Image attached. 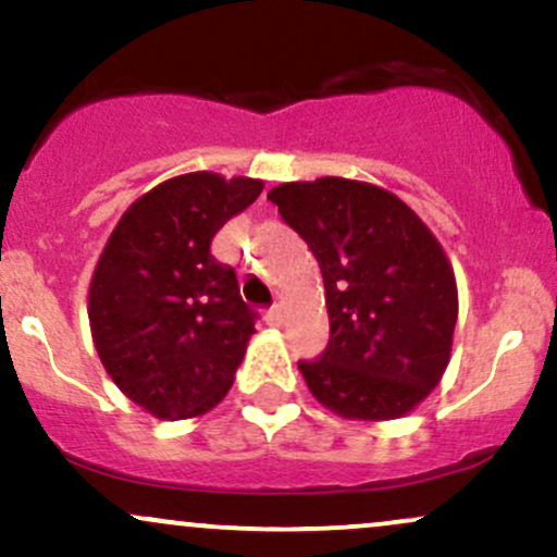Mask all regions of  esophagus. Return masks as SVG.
<instances>
[{"mask_svg": "<svg viewBox=\"0 0 557 557\" xmlns=\"http://www.w3.org/2000/svg\"><path fill=\"white\" fill-rule=\"evenodd\" d=\"M267 324H270V327H283V322H285V309L283 306H274V309H270L267 311Z\"/></svg>", "mask_w": 557, "mask_h": 557, "instance_id": "esophagus-1", "label": "esophagus"}]
</instances>
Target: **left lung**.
Masks as SVG:
<instances>
[{"instance_id": "obj_1", "label": "left lung", "mask_w": 557, "mask_h": 557, "mask_svg": "<svg viewBox=\"0 0 557 557\" xmlns=\"http://www.w3.org/2000/svg\"><path fill=\"white\" fill-rule=\"evenodd\" d=\"M267 198L322 270L330 343L322 359L298 363L311 395L350 421L411 413L450 363L458 285L445 248L374 183L317 177Z\"/></svg>"}]
</instances>
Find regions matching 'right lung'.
Instances as JSON below:
<instances>
[{
  "mask_svg": "<svg viewBox=\"0 0 557 557\" xmlns=\"http://www.w3.org/2000/svg\"><path fill=\"white\" fill-rule=\"evenodd\" d=\"M261 190L257 177L207 170L170 177L125 209L96 261V354L120 393L151 417H201L233 387L257 330L235 272L209 246Z\"/></svg>",
  "mask_w": 557,
  "mask_h": 557,
  "instance_id": "1",
  "label": "right lung"
}]
</instances>
